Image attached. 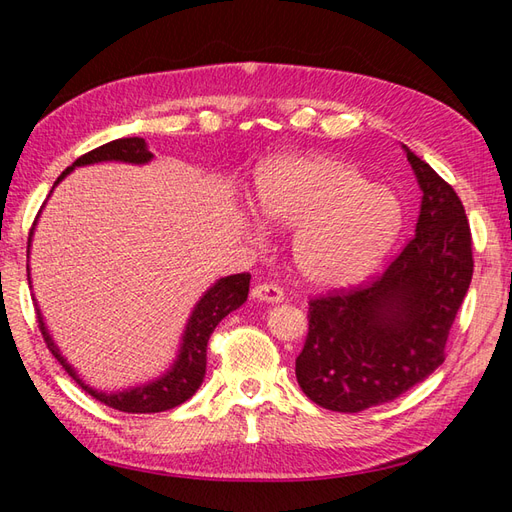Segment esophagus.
Instances as JSON below:
<instances>
[{"label":"esophagus","instance_id":"obj_1","mask_svg":"<svg viewBox=\"0 0 512 512\" xmlns=\"http://www.w3.org/2000/svg\"><path fill=\"white\" fill-rule=\"evenodd\" d=\"M250 295H253V299L264 301V303H279L284 299V290H281L277 284H257Z\"/></svg>","mask_w":512,"mask_h":512}]
</instances>
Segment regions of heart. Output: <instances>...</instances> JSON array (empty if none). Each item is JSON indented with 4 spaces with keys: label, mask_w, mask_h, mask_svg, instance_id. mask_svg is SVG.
I'll list each match as a JSON object with an SVG mask.
<instances>
[{
    "label": "heart",
    "mask_w": 512,
    "mask_h": 512,
    "mask_svg": "<svg viewBox=\"0 0 512 512\" xmlns=\"http://www.w3.org/2000/svg\"><path fill=\"white\" fill-rule=\"evenodd\" d=\"M257 206L270 224L297 231V273L314 288L361 281L400 231L398 200L332 156L279 158L257 176Z\"/></svg>",
    "instance_id": "b5f03b06"
}]
</instances>
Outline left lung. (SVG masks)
<instances>
[{"mask_svg": "<svg viewBox=\"0 0 512 512\" xmlns=\"http://www.w3.org/2000/svg\"><path fill=\"white\" fill-rule=\"evenodd\" d=\"M405 151L422 189L416 235L372 281L308 303L295 374L303 394L323 409L365 411L436 372L471 286L473 242L462 200Z\"/></svg>", "mask_w": 512, "mask_h": 512, "instance_id": "obj_1", "label": "left lung"}]
</instances>
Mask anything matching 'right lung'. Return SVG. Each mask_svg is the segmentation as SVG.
<instances>
[{"label": "right lung", "mask_w": 512, "mask_h": 512, "mask_svg": "<svg viewBox=\"0 0 512 512\" xmlns=\"http://www.w3.org/2000/svg\"><path fill=\"white\" fill-rule=\"evenodd\" d=\"M151 158H154V154L147 149L145 138H138V136L118 138V140H112V143L88 151V154H83L81 158H76L72 165L61 173L54 184H59L74 167L94 165V162H107V160L145 165V162H149ZM35 224H37V220H35ZM35 224H32V228H30L28 253H30L32 233H35ZM28 277H30V268H28ZM248 286H250L248 273L222 277L220 281H215V284L204 292L202 299L195 303V308H193L189 323H187V330H184V334H182L180 354L176 358V363L171 365L169 372L162 374L156 380H151V383L116 391V394H105V391H96L90 385L83 383L79 374L74 372V367L61 356L59 347L54 345L46 323H43L37 301H35V310H37L39 330L43 334V341H46V345H48V350L63 365L65 372H68L76 380V383L88 391L92 398L103 402V405H107V407L125 411V413H158V411H167V409L182 405L184 400H189L195 391H198V387L204 380V374H206V343H209L215 325L220 323L226 314H231L246 301Z\"/></svg>", "instance_id": "1"}]
</instances>
